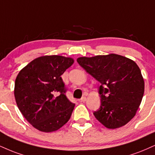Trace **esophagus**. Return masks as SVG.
Listing matches in <instances>:
<instances>
[{
  "instance_id": "1",
  "label": "esophagus",
  "mask_w": 155,
  "mask_h": 155,
  "mask_svg": "<svg viewBox=\"0 0 155 155\" xmlns=\"http://www.w3.org/2000/svg\"><path fill=\"white\" fill-rule=\"evenodd\" d=\"M86 100H87V97H81L80 100H79V101L81 102H85Z\"/></svg>"
}]
</instances>
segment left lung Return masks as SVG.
<instances>
[{
    "instance_id": "left-lung-1",
    "label": "left lung",
    "mask_w": 155,
    "mask_h": 155,
    "mask_svg": "<svg viewBox=\"0 0 155 155\" xmlns=\"http://www.w3.org/2000/svg\"><path fill=\"white\" fill-rule=\"evenodd\" d=\"M77 62L101 84V105L94 113L97 120L110 129L128 124L135 116L144 92V81L137 63L114 53L80 57Z\"/></svg>"
}]
</instances>
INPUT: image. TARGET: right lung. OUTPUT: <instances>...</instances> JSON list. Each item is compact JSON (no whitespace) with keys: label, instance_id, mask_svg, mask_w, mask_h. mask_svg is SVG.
Segmentation results:
<instances>
[{"label":"right lung","instance_id":"1","mask_svg":"<svg viewBox=\"0 0 155 155\" xmlns=\"http://www.w3.org/2000/svg\"><path fill=\"white\" fill-rule=\"evenodd\" d=\"M74 63L72 58H37L16 76L14 97L24 117L39 131H55L68 122L74 108L66 97L61 75Z\"/></svg>","mask_w":155,"mask_h":155}]
</instances>
